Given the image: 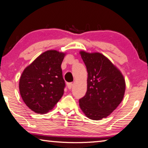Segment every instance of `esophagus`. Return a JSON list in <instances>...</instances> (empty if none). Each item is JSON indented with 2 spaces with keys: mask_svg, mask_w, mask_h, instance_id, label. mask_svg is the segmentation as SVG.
Instances as JSON below:
<instances>
[{
  "mask_svg": "<svg viewBox=\"0 0 148 148\" xmlns=\"http://www.w3.org/2000/svg\"><path fill=\"white\" fill-rule=\"evenodd\" d=\"M67 87H68V88L69 89V90H70V89H71L72 87V82L67 83Z\"/></svg>",
  "mask_w": 148,
  "mask_h": 148,
  "instance_id": "1",
  "label": "esophagus"
}]
</instances>
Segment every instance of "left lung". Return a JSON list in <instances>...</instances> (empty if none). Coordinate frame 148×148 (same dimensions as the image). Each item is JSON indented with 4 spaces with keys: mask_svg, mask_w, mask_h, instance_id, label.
Listing matches in <instances>:
<instances>
[{
    "mask_svg": "<svg viewBox=\"0 0 148 148\" xmlns=\"http://www.w3.org/2000/svg\"><path fill=\"white\" fill-rule=\"evenodd\" d=\"M88 72V89L79 99L82 111L92 120L107 117L121 103L125 91V81L121 72L99 53L81 51Z\"/></svg>",
    "mask_w": 148,
    "mask_h": 148,
    "instance_id": "8db88e82",
    "label": "left lung"
}]
</instances>
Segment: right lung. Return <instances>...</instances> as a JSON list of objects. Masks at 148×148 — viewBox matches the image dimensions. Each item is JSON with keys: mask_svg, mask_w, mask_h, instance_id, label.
<instances>
[{"mask_svg": "<svg viewBox=\"0 0 148 148\" xmlns=\"http://www.w3.org/2000/svg\"><path fill=\"white\" fill-rule=\"evenodd\" d=\"M64 55L55 50L47 51L23 70L19 83L20 95L35 112H47L63 95L66 85L61 64Z\"/></svg>", "mask_w": 148, "mask_h": 148, "instance_id": "1", "label": "right lung"}]
</instances>
